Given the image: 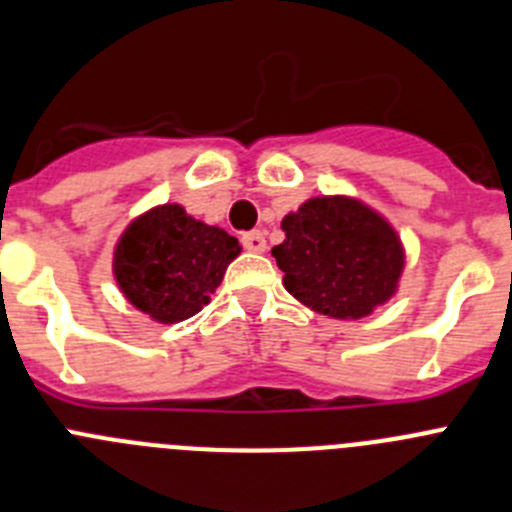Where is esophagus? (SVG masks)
Wrapping results in <instances>:
<instances>
[{"label":"esophagus","instance_id":"obj_1","mask_svg":"<svg viewBox=\"0 0 512 512\" xmlns=\"http://www.w3.org/2000/svg\"><path fill=\"white\" fill-rule=\"evenodd\" d=\"M242 245H245V250H250V252H265L267 250L265 232H260V229L245 232L242 234Z\"/></svg>","mask_w":512,"mask_h":512}]
</instances>
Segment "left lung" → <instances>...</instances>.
<instances>
[{"label":"left lung","instance_id":"1","mask_svg":"<svg viewBox=\"0 0 512 512\" xmlns=\"http://www.w3.org/2000/svg\"><path fill=\"white\" fill-rule=\"evenodd\" d=\"M272 247L283 285L315 313L358 321L391 300L404 272V245L389 219L346 194L313 197L283 217Z\"/></svg>","mask_w":512,"mask_h":512}]
</instances>
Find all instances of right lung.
<instances>
[{
    "instance_id": "right-lung-1",
    "label": "right lung",
    "mask_w": 512,
    "mask_h": 512,
    "mask_svg": "<svg viewBox=\"0 0 512 512\" xmlns=\"http://www.w3.org/2000/svg\"><path fill=\"white\" fill-rule=\"evenodd\" d=\"M237 237L159 204L138 214L113 250V278L123 298L151 321L181 323L197 315L240 255Z\"/></svg>"
}]
</instances>
